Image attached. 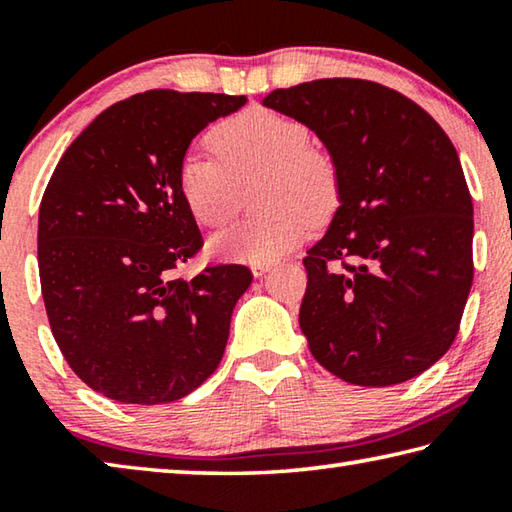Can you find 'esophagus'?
Listing matches in <instances>:
<instances>
[{
    "mask_svg": "<svg viewBox=\"0 0 512 512\" xmlns=\"http://www.w3.org/2000/svg\"><path fill=\"white\" fill-rule=\"evenodd\" d=\"M271 266H273V262H255V264H250V271H253L255 277H262L264 273L271 271Z\"/></svg>",
    "mask_w": 512,
    "mask_h": 512,
    "instance_id": "obj_1",
    "label": "esophagus"
}]
</instances>
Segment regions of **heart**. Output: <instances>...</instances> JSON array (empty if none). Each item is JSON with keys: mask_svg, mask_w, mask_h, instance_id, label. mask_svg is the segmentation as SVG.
I'll use <instances>...</instances> for the list:
<instances>
[{"mask_svg": "<svg viewBox=\"0 0 512 512\" xmlns=\"http://www.w3.org/2000/svg\"><path fill=\"white\" fill-rule=\"evenodd\" d=\"M298 119L253 108L207 133L214 158L189 155L178 169V192L203 228H221L237 214L246 189H255L253 221L232 225L210 241L216 257L275 262L307 237L311 223L334 214L341 198L336 160L311 146Z\"/></svg>", "mask_w": 512, "mask_h": 512, "instance_id": "1", "label": "heart"}]
</instances>
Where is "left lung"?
<instances>
[{"label": "left lung", "mask_w": 512, "mask_h": 512, "mask_svg": "<svg viewBox=\"0 0 512 512\" xmlns=\"http://www.w3.org/2000/svg\"><path fill=\"white\" fill-rule=\"evenodd\" d=\"M262 103L311 128L341 173L339 210L302 259L311 354L357 386L418 377L452 348L474 277L472 196L452 140L418 103L363 79Z\"/></svg>", "instance_id": "8db88e82"}]
</instances>
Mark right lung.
Returning <instances> with one entry per match:
<instances>
[{
    "instance_id": "1",
    "label": "right lung",
    "mask_w": 512,
    "mask_h": 512,
    "mask_svg": "<svg viewBox=\"0 0 512 512\" xmlns=\"http://www.w3.org/2000/svg\"><path fill=\"white\" fill-rule=\"evenodd\" d=\"M246 97L149 90L103 110L69 144L38 216V268L51 334L79 379L124 404L196 391L221 363L241 264L192 280L173 268L203 248L178 192L194 137Z\"/></svg>"
}]
</instances>
